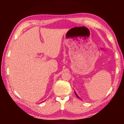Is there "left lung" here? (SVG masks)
Listing matches in <instances>:
<instances>
[{
	"mask_svg": "<svg viewBox=\"0 0 124 124\" xmlns=\"http://www.w3.org/2000/svg\"><path fill=\"white\" fill-rule=\"evenodd\" d=\"M74 92H75V95H76V96H77V97H78V98H80V97H79V96H78V95H77V93H76V92H75V91Z\"/></svg>",
	"mask_w": 124,
	"mask_h": 124,
	"instance_id": "obj_1",
	"label": "left lung"
}]
</instances>
